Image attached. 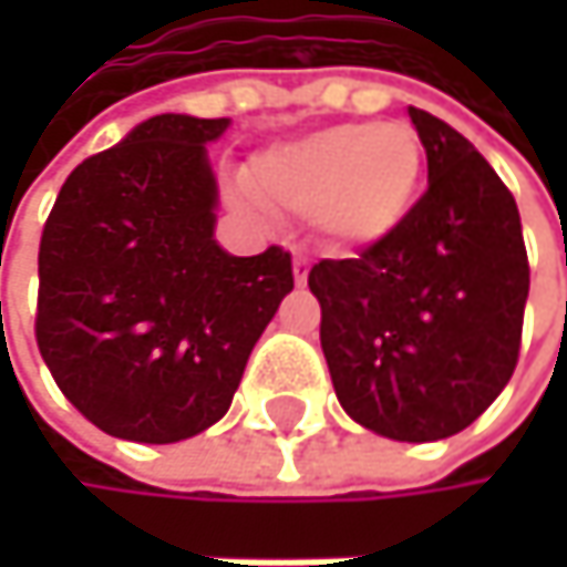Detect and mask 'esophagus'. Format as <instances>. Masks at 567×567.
<instances>
[{"instance_id":"esophagus-1","label":"esophagus","mask_w":567,"mask_h":567,"mask_svg":"<svg viewBox=\"0 0 567 567\" xmlns=\"http://www.w3.org/2000/svg\"><path fill=\"white\" fill-rule=\"evenodd\" d=\"M291 272H295V285H305L308 282V259L298 252L295 259H291Z\"/></svg>"}]
</instances>
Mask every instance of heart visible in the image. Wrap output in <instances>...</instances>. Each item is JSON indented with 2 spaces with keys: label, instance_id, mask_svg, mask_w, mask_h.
Segmentation results:
<instances>
[{
  "label": "heart",
  "instance_id": "heart-1",
  "mask_svg": "<svg viewBox=\"0 0 567 567\" xmlns=\"http://www.w3.org/2000/svg\"><path fill=\"white\" fill-rule=\"evenodd\" d=\"M423 161L410 124H331L256 154L246 186L269 209L311 216L334 249H374L410 219Z\"/></svg>",
  "mask_w": 567,
  "mask_h": 567
}]
</instances>
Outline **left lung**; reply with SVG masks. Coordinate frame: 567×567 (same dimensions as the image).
I'll return each mask as SVG.
<instances>
[{
    "instance_id": "left-lung-1",
    "label": "left lung",
    "mask_w": 567,
    "mask_h": 567,
    "mask_svg": "<svg viewBox=\"0 0 567 567\" xmlns=\"http://www.w3.org/2000/svg\"><path fill=\"white\" fill-rule=\"evenodd\" d=\"M426 193L403 229L358 259H321V351L344 413L388 440L466 430L509 384L528 298L518 206L486 157L406 107Z\"/></svg>"
}]
</instances>
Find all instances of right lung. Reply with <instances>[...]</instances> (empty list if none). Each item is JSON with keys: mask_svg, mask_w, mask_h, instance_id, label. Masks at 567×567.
Segmentation results:
<instances>
[{"mask_svg": "<svg viewBox=\"0 0 567 567\" xmlns=\"http://www.w3.org/2000/svg\"><path fill=\"white\" fill-rule=\"evenodd\" d=\"M229 117L157 114L64 179L39 246V351L97 430L179 443L229 410L295 288L291 256H229L206 144Z\"/></svg>", "mask_w": 567, "mask_h": 567, "instance_id": "add662e5", "label": "right lung"}]
</instances>
